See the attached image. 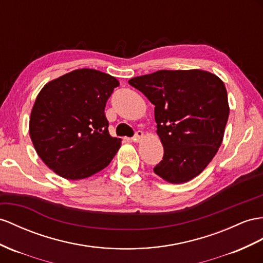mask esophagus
I'll list each match as a JSON object with an SVG mask.
<instances>
[{
  "label": "esophagus",
  "mask_w": 263,
  "mask_h": 263,
  "mask_svg": "<svg viewBox=\"0 0 263 263\" xmlns=\"http://www.w3.org/2000/svg\"><path fill=\"white\" fill-rule=\"evenodd\" d=\"M143 138H144L143 132L139 130V131L136 132V134H134V137L132 138V140H133V142H140V141L142 140Z\"/></svg>",
  "instance_id": "obj_1"
}]
</instances>
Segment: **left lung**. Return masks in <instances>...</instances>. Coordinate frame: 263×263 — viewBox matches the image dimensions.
Listing matches in <instances>:
<instances>
[{"label":"left lung","mask_w":263,"mask_h":263,"mask_svg":"<svg viewBox=\"0 0 263 263\" xmlns=\"http://www.w3.org/2000/svg\"><path fill=\"white\" fill-rule=\"evenodd\" d=\"M154 107L163 160L153 171L184 183L203 171L218 152L229 118L224 83L202 70H160L129 80Z\"/></svg>","instance_id":"obj_1"}]
</instances>
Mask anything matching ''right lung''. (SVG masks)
Masks as SVG:
<instances>
[{
  "label": "right lung",
  "instance_id": "1",
  "mask_svg": "<svg viewBox=\"0 0 263 263\" xmlns=\"http://www.w3.org/2000/svg\"><path fill=\"white\" fill-rule=\"evenodd\" d=\"M119 81L80 69L46 83L32 107L29 131L37 156L60 177L80 180L109 165L121 146L105 118L106 101Z\"/></svg>",
  "mask_w": 263,
  "mask_h": 263
}]
</instances>
